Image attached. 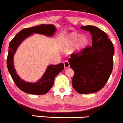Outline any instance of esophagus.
Listing matches in <instances>:
<instances>
[{"mask_svg":"<svg viewBox=\"0 0 123 123\" xmlns=\"http://www.w3.org/2000/svg\"><path fill=\"white\" fill-rule=\"evenodd\" d=\"M63 64H64V67H65V68H68L69 67V62H68V61L67 60L65 61Z\"/></svg>","mask_w":123,"mask_h":123,"instance_id":"obj_1","label":"esophagus"}]
</instances>
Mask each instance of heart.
<instances>
[{
	"label": "heart",
	"mask_w": 123,
	"mask_h": 123,
	"mask_svg": "<svg viewBox=\"0 0 123 123\" xmlns=\"http://www.w3.org/2000/svg\"><path fill=\"white\" fill-rule=\"evenodd\" d=\"M89 44V39L86 35L79 36V34L72 33L67 36L65 41V47L69 48L75 44L74 50L80 52L84 50Z\"/></svg>",
	"instance_id": "1"
}]
</instances>
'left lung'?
<instances>
[{"mask_svg": "<svg viewBox=\"0 0 123 123\" xmlns=\"http://www.w3.org/2000/svg\"><path fill=\"white\" fill-rule=\"evenodd\" d=\"M81 28L91 34L92 44L71 55L69 62L74 74L72 86L79 94L94 93L108 81L113 67L114 48L104 31L94 26Z\"/></svg>", "mask_w": 123, "mask_h": 123, "instance_id": "8db88e82", "label": "left lung"}]
</instances>
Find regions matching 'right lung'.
<instances>
[{
	"label": "right lung",
	"instance_id": "right-lung-1",
	"mask_svg": "<svg viewBox=\"0 0 123 123\" xmlns=\"http://www.w3.org/2000/svg\"><path fill=\"white\" fill-rule=\"evenodd\" d=\"M56 31L54 25L42 24L37 26L25 28L19 31L13 39L9 44V50L6 59V65L8 70L15 84L19 89L34 95H42L46 94L54 85L55 76L64 69L63 63L58 65H52L48 66L45 73L41 79L36 82H25L19 78L15 71L13 65V56L17 48L21 42L26 38L32 35L33 33L41 34L47 36H52Z\"/></svg>",
	"mask_w": 123,
	"mask_h": 123
}]
</instances>
